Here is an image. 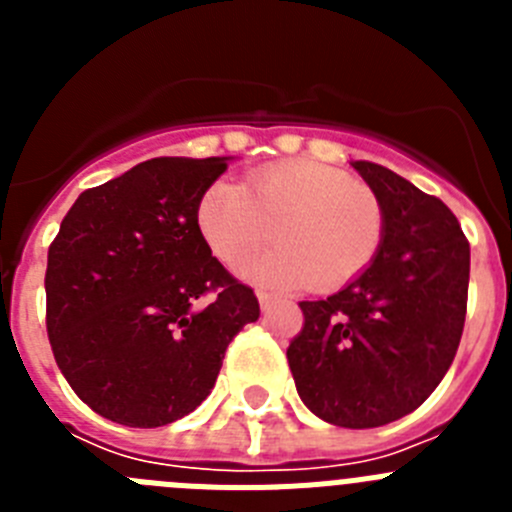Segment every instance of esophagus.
<instances>
[{"instance_id": "1", "label": "esophagus", "mask_w": 512, "mask_h": 512, "mask_svg": "<svg viewBox=\"0 0 512 512\" xmlns=\"http://www.w3.org/2000/svg\"><path fill=\"white\" fill-rule=\"evenodd\" d=\"M256 297H259V305H261V310H269V307L274 305V302H277V297H274V295H269V292H256Z\"/></svg>"}]
</instances>
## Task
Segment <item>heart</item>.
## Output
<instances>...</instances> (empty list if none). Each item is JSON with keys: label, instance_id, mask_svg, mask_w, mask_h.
Returning a JSON list of instances; mask_svg holds the SVG:
<instances>
[{"label": "heart", "instance_id": "heart-1", "mask_svg": "<svg viewBox=\"0 0 512 512\" xmlns=\"http://www.w3.org/2000/svg\"><path fill=\"white\" fill-rule=\"evenodd\" d=\"M197 225L228 266L246 264L277 235L282 246L243 274L279 289L310 282L315 289H338L354 282L384 241V212L372 189L315 161L264 166L243 187L215 182L202 194Z\"/></svg>", "mask_w": 512, "mask_h": 512}]
</instances>
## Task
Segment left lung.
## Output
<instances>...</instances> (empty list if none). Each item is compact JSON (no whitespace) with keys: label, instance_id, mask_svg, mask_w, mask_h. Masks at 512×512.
I'll use <instances>...</instances> for the list:
<instances>
[{"label":"left lung","instance_id":"8db88e82","mask_svg":"<svg viewBox=\"0 0 512 512\" xmlns=\"http://www.w3.org/2000/svg\"><path fill=\"white\" fill-rule=\"evenodd\" d=\"M384 212L372 266L328 300L300 302L305 325L287 359L310 413L377 428L420 408L464 330L469 243L438 197L372 161H354Z\"/></svg>","mask_w":512,"mask_h":512}]
</instances>
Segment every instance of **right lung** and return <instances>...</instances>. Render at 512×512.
I'll list each match as a JSON object with an SVG mask.
<instances>
[{
	"mask_svg": "<svg viewBox=\"0 0 512 512\" xmlns=\"http://www.w3.org/2000/svg\"><path fill=\"white\" fill-rule=\"evenodd\" d=\"M228 156L151 158L79 194L48 251L45 325L71 390L94 413L158 428L202 405L228 343L259 320L253 289L197 225ZM212 291L210 306L196 302Z\"/></svg>",
	"mask_w": 512,
	"mask_h": 512,
	"instance_id": "add662e5",
	"label": "right lung"
}]
</instances>
